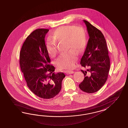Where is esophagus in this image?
<instances>
[{
	"instance_id": "obj_1",
	"label": "esophagus",
	"mask_w": 128,
	"mask_h": 128,
	"mask_svg": "<svg viewBox=\"0 0 128 128\" xmlns=\"http://www.w3.org/2000/svg\"><path fill=\"white\" fill-rule=\"evenodd\" d=\"M65 73H66V74H73L74 73V72L73 71H68V70L65 71Z\"/></svg>"
}]
</instances>
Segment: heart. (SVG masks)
<instances>
[{"mask_svg":"<svg viewBox=\"0 0 128 128\" xmlns=\"http://www.w3.org/2000/svg\"><path fill=\"white\" fill-rule=\"evenodd\" d=\"M51 38L52 40H49L46 43L48 54L55 57L57 54L55 42L66 41L68 50H70L59 57L56 65L60 69H72L78 60V52H82L87 45V37L84 28L74 25L61 26L53 31Z\"/></svg>","mask_w":128,"mask_h":128,"instance_id":"heart-1","label":"heart"}]
</instances>
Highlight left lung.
Masks as SVG:
<instances>
[{
    "mask_svg": "<svg viewBox=\"0 0 128 128\" xmlns=\"http://www.w3.org/2000/svg\"><path fill=\"white\" fill-rule=\"evenodd\" d=\"M87 27L89 39L80 64L84 78L79 85L87 93L97 92L104 85L108 78L110 66L108 51L102 33L88 21L84 20Z\"/></svg>",
    "mask_w": 128,
    "mask_h": 128,
    "instance_id": "left-lung-1",
    "label": "left lung"
}]
</instances>
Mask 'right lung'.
I'll use <instances>...</instances> for the list:
<instances>
[{"instance_id": "1", "label": "right lung", "mask_w": 128, "mask_h": 128, "mask_svg": "<svg viewBox=\"0 0 128 128\" xmlns=\"http://www.w3.org/2000/svg\"><path fill=\"white\" fill-rule=\"evenodd\" d=\"M48 29L33 31L23 43L20 53V65L28 87L36 95L44 99L56 96L62 89L63 73H54L55 68L50 64L45 36Z\"/></svg>"}]
</instances>
